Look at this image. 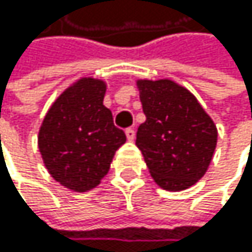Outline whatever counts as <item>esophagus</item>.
Here are the masks:
<instances>
[{"label":"esophagus","mask_w":252,"mask_h":252,"mask_svg":"<svg viewBox=\"0 0 252 252\" xmlns=\"http://www.w3.org/2000/svg\"><path fill=\"white\" fill-rule=\"evenodd\" d=\"M125 136H127V139H128L130 142H133L134 137H136V133H134L133 128H127V130H125Z\"/></svg>","instance_id":"obj_1"}]
</instances>
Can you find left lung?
<instances>
[{
  "label": "left lung",
  "mask_w": 252,
  "mask_h": 252,
  "mask_svg": "<svg viewBox=\"0 0 252 252\" xmlns=\"http://www.w3.org/2000/svg\"><path fill=\"white\" fill-rule=\"evenodd\" d=\"M136 84L147 116L137 128V148L161 189L186 190L210 166L218 142L216 125L185 86L169 78H143Z\"/></svg>",
  "instance_id": "obj_1"
}]
</instances>
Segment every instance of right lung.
I'll list each match as a JSON object with an SVG mask.
<instances>
[{
  "label": "right lung",
  "instance_id": "right-lung-1",
  "mask_svg": "<svg viewBox=\"0 0 252 252\" xmlns=\"http://www.w3.org/2000/svg\"><path fill=\"white\" fill-rule=\"evenodd\" d=\"M107 84L81 77L66 88L46 112L37 145L45 168L66 189L88 192L107 175L124 131L102 104Z\"/></svg>",
  "mask_w": 252,
  "mask_h": 252
}]
</instances>
